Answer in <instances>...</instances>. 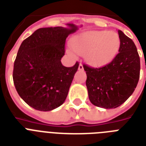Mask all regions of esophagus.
Masks as SVG:
<instances>
[{"instance_id": "34e87169", "label": "esophagus", "mask_w": 146, "mask_h": 146, "mask_svg": "<svg viewBox=\"0 0 146 146\" xmlns=\"http://www.w3.org/2000/svg\"><path fill=\"white\" fill-rule=\"evenodd\" d=\"M78 69H79V70H83V69H84V67H83V65H82V64H81V63L79 64Z\"/></svg>"}]
</instances>
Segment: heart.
<instances>
[{
	"label": "heart",
	"instance_id": "b5f03b06",
	"mask_svg": "<svg viewBox=\"0 0 146 146\" xmlns=\"http://www.w3.org/2000/svg\"><path fill=\"white\" fill-rule=\"evenodd\" d=\"M77 53L86 54L87 62L95 67L106 65L117 55L121 46L119 35L111 31H89L78 35L71 40ZM68 53L72 54L71 51Z\"/></svg>",
	"mask_w": 146,
	"mask_h": 146
}]
</instances>
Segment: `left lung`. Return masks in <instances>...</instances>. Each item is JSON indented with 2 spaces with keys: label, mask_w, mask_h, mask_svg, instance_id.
I'll use <instances>...</instances> for the list:
<instances>
[{
  "label": "left lung",
  "mask_w": 146,
  "mask_h": 146,
  "mask_svg": "<svg viewBox=\"0 0 146 146\" xmlns=\"http://www.w3.org/2000/svg\"><path fill=\"white\" fill-rule=\"evenodd\" d=\"M119 53L110 63L100 68L84 65L87 74L90 101L94 106L115 108L122 105L136 89L140 72V59L131 39L118 30Z\"/></svg>",
  "instance_id": "1"
}]
</instances>
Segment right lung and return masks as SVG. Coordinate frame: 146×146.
<instances>
[{
  "mask_svg": "<svg viewBox=\"0 0 146 146\" xmlns=\"http://www.w3.org/2000/svg\"><path fill=\"white\" fill-rule=\"evenodd\" d=\"M41 28L23 40L14 62L13 78L19 95L38 111H48L63 104L78 68L61 62L67 37L78 30L74 24Z\"/></svg>",
  "mask_w": 146,
  "mask_h": 146,
  "instance_id": "obj_1",
  "label": "right lung"
}]
</instances>
